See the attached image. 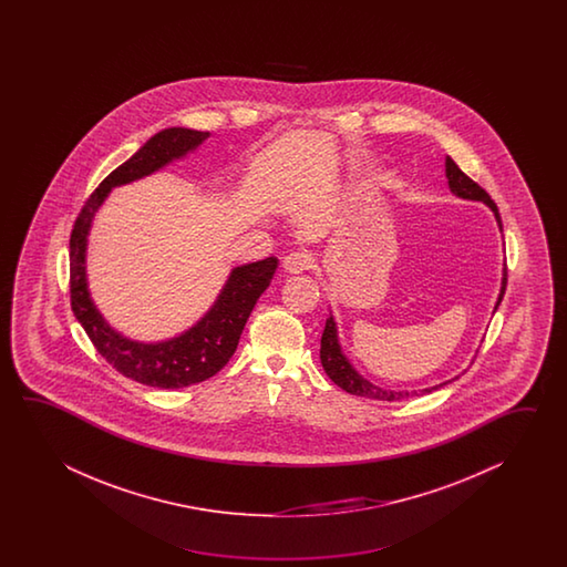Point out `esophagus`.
<instances>
[{"mask_svg":"<svg viewBox=\"0 0 567 567\" xmlns=\"http://www.w3.org/2000/svg\"><path fill=\"white\" fill-rule=\"evenodd\" d=\"M310 266H312V255L308 251H291L284 257V269L288 274H301Z\"/></svg>","mask_w":567,"mask_h":567,"instance_id":"34e87169","label":"esophagus"}]
</instances>
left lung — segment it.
<instances>
[{"instance_id": "8db88e82", "label": "left lung", "mask_w": 567, "mask_h": 567, "mask_svg": "<svg viewBox=\"0 0 567 567\" xmlns=\"http://www.w3.org/2000/svg\"><path fill=\"white\" fill-rule=\"evenodd\" d=\"M446 178L450 190H452V194H456L458 198H464V200H478V203H484V205L488 206V208L493 210L494 218H496L498 230H503V220H501L498 208H496V205L491 200V196L486 194V190H482L476 182L471 181L450 156L446 157ZM505 288L506 266L503 267L501 291H498V298H496V303H494V312H496V308H498L501 301H503ZM320 361H322L326 374H328L340 389H344L350 395H359V398L379 399V401H399V399L417 398V395H423V393H432L437 386L446 385V383H440V385L427 386V389H420V391H391V389L373 385L371 381H367V379L350 364L349 357L344 354V350L340 347L337 320H334L332 312L326 318L322 342H320ZM456 379H458V377H456ZM447 383H450V381H447Z\"/></svg>"}]
</instances>
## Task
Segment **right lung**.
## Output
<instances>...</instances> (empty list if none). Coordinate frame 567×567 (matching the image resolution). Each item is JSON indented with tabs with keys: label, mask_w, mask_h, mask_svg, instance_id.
Returning a JSON list of instances; mask_svg holds the SVG:
<instances>
[{
	"label": "right lung",
	"mask_w": 567,
	"mask_h": 567,
	"mask_svg": "<svg viewBox=\"0 0 567 567\" xmlns=\"http://www.w3.org/2000/svg\"><path fill=\"white\" fill-rule=\"evenodd\" d=\"M210 137L208 132L168 127L150 137L127 162L113 169L86 200L71 235V306L99 354L127 379L157 389H182L217 374L237 350L243 328L259 296L269 288L278 257L233 267L208 312L178 337L142 342L123 337L96 310L86 279V243L96 210L109 193L123 184L142 181L172 162L193 154Z\"/></svg>",
	"instance_id": "right-lung-1"
}]
</instances>
